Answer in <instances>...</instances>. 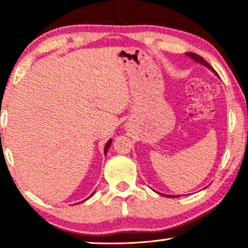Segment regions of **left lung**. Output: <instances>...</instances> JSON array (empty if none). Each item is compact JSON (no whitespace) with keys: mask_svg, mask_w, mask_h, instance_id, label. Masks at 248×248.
Listing matches in <instances>:
<instances>
[{"mask_svg":"<svg viewBox=\"0 0 248 248\" xmlns=\"http://www.w3.org/2000/svg\"><path fill=\"white\" fill-rule=\"evenodd\" d=\"M186 55L191 57V59H193V61H195V62L202 64V65L206 66V67H208V69L212 70V67L210 66V64H209L208 62H206V61H205L204 59H203V57L198 55V54H195V53H186ZM215 73H216V72H215ZM216 74H217V73H216ZM166 196H168V198H176V196H171V195H166Z\"/></svg>","mask_w":248,"mask_h":248,"instance_id":"1","label":"left lung"}]
</instances>
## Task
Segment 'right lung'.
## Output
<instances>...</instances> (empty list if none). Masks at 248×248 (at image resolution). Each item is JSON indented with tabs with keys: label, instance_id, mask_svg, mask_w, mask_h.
Wrapping results in <instances>:
<instances>
[{
	"label": "right lung",
	"instance_id": "obj_1",
	"mask_svg": "<svg viewBox=\"0 0 248 248\" xmlns=\"http://www.w3.org/2000/svg\"><path fill=\"white\" fill-rule=\"evenodd\" d=\"M110 144H111V140H109V141H108L107 143H106V147H105V149H104V152H105V155L107 154V151H108V149H109ZM91 195H93V194H91ZM91 195H90V196H91ZM88 199H89V198H88Z\"/></svg>",
	"mask_w": 248,
	"mask_h": 248
}]
</instances>
